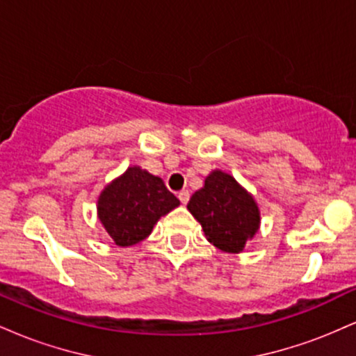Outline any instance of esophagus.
Listing matches in <instances>:
<instances>
[{
	"instance_id": "1",
	"label": "esophagus",
	"mask_w": 356,
	"mask_h": 356,
	"mask_svg": "<svg viewBox=\"0 0 356 356\" xmlns=\"http://www.w3.org/2000/svg\"><path fill=\"white\" fill-rule=\"evenodd\" d=\"M177 197H179V201H181L182 204H187V202H189V197H191L189 191H181L177 194Z\"/></svg>"
}]
</instances>
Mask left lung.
Returning <instances> with one entry per match:
<instances>
[{
	"instance_id": "obj_1",
	"label": "left lung",
	"mask_w": 356,
	"mask_h": 356,
	"mask_svg": "<svg viewBox=\"0 0 356 356\" xmlns=\"http://www.w3.org/2000/svg\"><path fill=\"white\" fill-rule=\"evenodd\" d=\"M187 209L201 222L209 243L238 254L259 229V207L238 181L222 170H212L204 186L192 194Z\"/></svg>"
}]
</instances>
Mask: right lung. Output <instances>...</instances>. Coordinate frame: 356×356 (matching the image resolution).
<instances>
[{
	"instance_id": "obj_1",
	"label": "right lung",
	"mask_w": 356,
	"mask_h": 356,
	"mask_svg": "<svg viewBox=\"0 0 356 356\" xmlns=\"http://www.w3.org/2000/svg\"><path fill=\"white\" fill-rule=\"evenodd\" d=\"M179 204L161 177L134 165L102 191L97 212L113 243L127 248L144 241Z\"/></svg>"
}]
</instances>
